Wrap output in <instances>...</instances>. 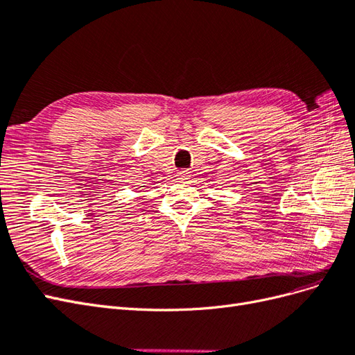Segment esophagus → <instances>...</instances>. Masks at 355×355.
<instances>
[{
	"label": "esophagus",
	"mask_w": 355,
	"mask_h": 355,
	"mask_svg": "<svg viewBox=\"0 0 355 355\" xmlns=\"http://www.w3.org/2000/svg\"><path fill=\"white\" fill-rule=\"evenodd\" d=\"M188 173H189L188 170H179V171H178V178H179V179H187V178H188Z\"/></svg>",
	"instance_id": "1"
}]
</instances>
